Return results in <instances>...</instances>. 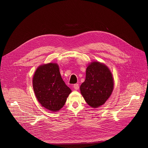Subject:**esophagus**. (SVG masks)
<instances>
[{
  "label": "esophagus",
  "instance_id": "obj_1",
  "mask_svg": "<svg viewBox=\"0 0 148 148\" xmlns=\"http://www.w3.org/2000/svg\"><path fill=\"white\" fill-rule=\"evenodd\" d=\"M73 88L75 90H78L79 89V84H74Z\"/></svg>",
  "mask_w": 148,
  "mask_h": 148
}]
</instances>
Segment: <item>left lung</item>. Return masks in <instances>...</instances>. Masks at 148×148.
<instances>
[{"instance_id":"8db88e82","label":"left lung","mask_w":148,"mask_h":148,"mask_svg":"<svg viewBox=\"0 0 148 148\" xmlns=\"http://www.w3.org/2000/svg\"><path fill=\"white\" fill-rule=\"evenodd\" d=\"M113 79L107 66L94 62L87 67L86 79L81 84V94L90 107L102 106L110 97L113 89Z\"/></svg>"}]
</instances>
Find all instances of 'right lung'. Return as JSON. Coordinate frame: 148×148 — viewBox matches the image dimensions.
<instances>
[{
  "label": "right lung",
  "mask_w": 148,
  "mask_h": 148,
  "mask_svg": "<svg viewBox=\"0 0 148 148\" xmlns=\"http://www.w3.org/2000/svg\"><path fill=\"white\" fill-rule=\"evenodd\" d=\"M33 88L41 106L52 112L63 107L71 92L62 79L58 65L54 63L37 68L33 77Z\"/></svg>",
  "instance_id": "add662e5"
}]
</instances>
